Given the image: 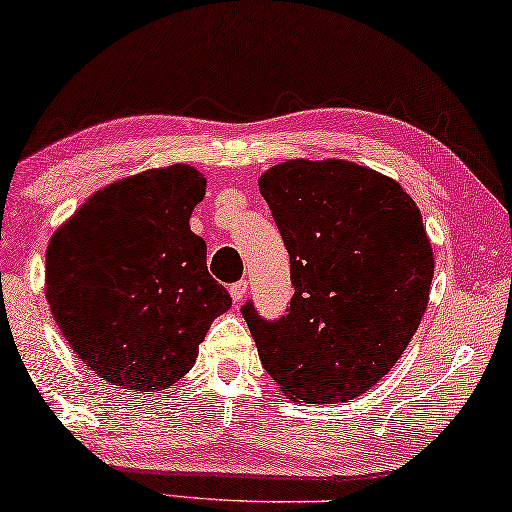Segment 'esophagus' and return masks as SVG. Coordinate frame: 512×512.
<instances>
[{
  "instance_id": "34e87169",
  "label": "esophagus",
  "mask_w": 512,
  "mask_h": 512,
  "mask_svg": "<svg viewBox=\"0 0 512 512\" xmlns=\"http://www.w3.org/2000/svg\"><path fill=\"white\" fill-rule=\"evenodd\" d=\"M246 292H248V282H246V280L234 282V285L230 287V294H232L234 303H241L243 299H246Z\"/></svg>"
}]
</instances>
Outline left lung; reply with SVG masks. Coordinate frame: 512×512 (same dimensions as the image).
Listing matches in <instances>:
<instances>
[{
  "label": "left lung",
  "instance_id": "obj_1",
  "mask_svg": "<svg viewBox=\"0 0 512 512\" xmlns=\"http://www.w3.org/2000/svg\"><path fill=\"white\" fill-rule=\"evenodd\" d=\"M292 266L280 319H243L287 398L354 400L398 363L430 299L432 246L398 181L349 160H287L259 177Z\"/></svg>",
  "mask_w": 512,
  "mask_h": 512
}]
</instances>
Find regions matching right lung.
I'll return each instance as SVG.
<instances>
[{"mask_svg":"<svg viewBox=\"0 0 512 512\" xmlns=\"http://www.w3.org/2000/svg\"><path fill=\"white\" fill-rule=\"evenodd\" d=\"M207 179L190 165L98 190L52 234L45 296L73 352L128 391H163L193 368L232 296L209 276L190 213Z\"/></svg>","mask_w":512,"mask_h":512,"instance_id":"add662e5","label":"right lung"}]
</instances>
